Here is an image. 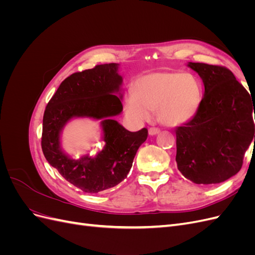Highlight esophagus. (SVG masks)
Returning <instances> with one entry per match:
<instances>
[{"label":"esophagus","mask_w":255,"mask_h":255,"mask_svg":"<svg viewBox=\"0 0 255 255\" xmlns=\"http://www.w3.org/2000/svg\"><path fill=\"white\" fill-rule=\"evenodd\" d=\"M159 130H160V129H159L158 128H149V134L152 135V136H153V135H156V134L159 133Z\"/></svg>","instance_id":"34e87169"}]
</instances>
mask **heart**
Segmentation results:
<instances>
[{
    "label": "heart",
    "instance_id": "obj_1",
    "mask_svg": "<svg viewBox=\"0 0 255 255\" xmlns=\"http://www.w3.org/2000/svg\"><path fill=\"white\" fill-rule=\"evenodd\" d=\"M202 100L201 84L188 72L161 71L141 76L125 99V111L135 122L148 121L152 112L167 126H180L195 117Z\"/></svg>",
    "mask_w": 255,
    "mask_h": 255
}]
</instances>
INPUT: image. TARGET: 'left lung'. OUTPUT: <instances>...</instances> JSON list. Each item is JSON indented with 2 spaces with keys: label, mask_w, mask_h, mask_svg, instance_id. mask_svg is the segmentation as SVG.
I'll use <instances>...</instances> for the list:
<instances>
[{
  "label": "left lung",
  "mask_w": 255,
  "mask_h": 255,
  "mask_svg": "<svg viewBox=\"0 0 255 255\" xmlns=\"http://www.w3.org/2000/svg\"><path fill=\"white\" fill-rule=\"evenodd\" d=\"M188 67L202 79L204 97L195 117L175 128L177 168L196 184L221 183L241 170L255 141V102L228 68L203 63Z\"/></svg>",
  "instance_id": "1"
}]
</instances>
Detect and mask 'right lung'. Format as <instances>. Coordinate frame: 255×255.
Masks as SVG:
<instances>
[{
  "mask_svg": "<svg viewBox=\"0 0 255 255\" xmlns=\"http://www.w3.org/2000/svg\"><path fill=\"white\" fill-rule=\"evenodd\" d=\"M118 64L97 65L75 72L61 82L43 114L41 148L49 164L75 187L97 194L126 179L138 148L148 138V129L129 132L112 117L122 112L118 92L122 78ZM73 117L104 118L106 145L96 158L74 161L59 148V133Z\"/></svg>",
  "mask_w": 255,
  "mask_h": 255,
  "instance_id": "1",
  "label": "right lung"
}]
</instances>
